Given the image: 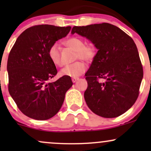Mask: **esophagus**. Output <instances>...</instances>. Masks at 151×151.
I'll use <instances>...</instances> for the list:
<instances>
[{"label": "esophagus", "instance_id": "obj_1", "mask_svg": "<svg viewBox=\"0 0 151 151\" xmlns=\"http://www.w3.org/2000/svg\"><path fill=\"white\" fill-rule=\"evenodd\" d=\"M77 80H79V78L78 77H76V78H72V82H76V81H77Z\"/></svg>", "mask_w": 151, "mask_h": 151}]
</instances>
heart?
Masks as SVG:
<instances>
[{"label": "heart", "instance_id": "heart-1", "mask_svg": "<svg viewBox=\"0 0 151 151\" xmlns=\"http://www.w3.org/2000/svg\"><path fill=\"white\" fill-rule=\"evenodd\" d=\"M65 44L75 50V60H82L87 62H92L96 58L97 49L93 42L85 43L84 39L79 37H72L66 40ZM48 55L54 65L62 66L60 47L58 43H54L48 50ZM86 70V65L83 61L79 60L70 65H66L60 74L62 76H67L76 78L84 73Z\"/></svg>", "mask_w": 151, "mask_h": 151}]
</instances>
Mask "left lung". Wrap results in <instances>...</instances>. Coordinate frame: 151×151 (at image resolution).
I'll return each mask as SVG.
<instances>
[{"mask_svg": "<svg viewBox=\"0 0 151 151\" xmlns=\"http://www.w3.org/2000/svg\"><path fill=\"white\" fill-rule=\"evenodd\" d=\"M72 33L86 37L99 50L85 74L88 86L84 99L88 107L104 118L124 114L138 99L143 77L134 41L120 28L107 22L74 26Z\"/></svg>", "mask_w": 151, "mask_h": 151, "instance_id": "left-lung-1", "label": "left lung"}]
</instances>
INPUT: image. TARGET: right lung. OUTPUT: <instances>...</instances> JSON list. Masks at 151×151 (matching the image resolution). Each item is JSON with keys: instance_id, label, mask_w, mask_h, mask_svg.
<instances>
[{"instance_id": "1", "label": "right lung", "mask_w": 151, "mask_h": 151, "mask_svg": "<svg viewBox=\"0 0 151 151\" xmlns=\"http://www.w3.org/2000/svg\"><path fill=\"white\" fill-rule=\"evenodd\" d=\"M68 27L38 25L20 35L8 55V91L22 114L36 120L53 117L72 86L70 77L49 82L58 73L48 55L50 46L67 36Z\"/></svg>"}]
</instances>
